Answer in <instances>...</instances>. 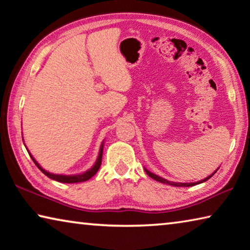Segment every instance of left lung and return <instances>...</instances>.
I'll return each instance as SVG.
<instances>
[{
    "instance_id": "8db88e82",
    "label": "left lung",
    "mask_w": 250,
    "mask_h": 250,
    "mask_svg": "<svg viewBox=\"0 0 250 250\" xmlns=\"http://www.w3.org/2000/svg\"><path fill=\"white\" fill-rule=\"evenodd\" d=\"M146 170V175H148L149 177H151L152 179H154V180H157V181H159V182H162V184H167V185H171V186H175V187H191V186H195V185H198V184H201V182H205V181H207L209 178H211L213 175H215L216 173V171L212 173V175H210L209 177H207V178H205L204 180H200V181H198V182H190V184H180V182H171V181H168V180H166V179H164V178H161V177H159V176H157V175H154V173H152V172H150V171H148V170L146 169H145Z\"/></svg>"
}]
</instances>
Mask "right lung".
<instances>
[{
  "instance_id": "1",
  "label": "right lung",
  "mask_w": 250,
  "mask_h": 250,
  "mask_svg": "<svg viewBox=\"0 0 250 250\" xmlns=\"http://www.w3.org/2000/svg\"><path fill=\"white\" fill-rule=\"evenodd\" d=\"M102 152H104V145L101 146V148H100V152H99V157H98L97 162H96V164H94L93 167L91 168L90 170H88V171H85V172L81 173V175H73V176L53 175V173L47 172V171H45L44 169H42L41 167H40V165L38 164L37 161L34 160V158H33L32 156H31V153H29V154H30V157L32 158V160H33L34 164L37 165V167H38L40 170H41V171H42L43 173H44L45 176H47L49 178H51V179L57 180V181H59V182H64V184H75V182H82V181H86V180H89L90 178H92L94 175H96V173L98 172L99 168H100V166H101V161H102Z\"/></svg>"
}]
</instances>
